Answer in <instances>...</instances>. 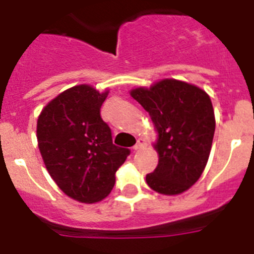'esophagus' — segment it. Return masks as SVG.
Instances as JSON below:
<instances>
[{"mask_svg":"<svg viewBox=\"0 0 254 254\" xmlns=\"http://www.w3.org/2000/svg\"><path fill=\"white\" fill-rule=\"evenodd\" d=\"M145 145H146L145 140H143V138H138L137 143H136V145H134V146H133V150H134V151H138V150L142 149V147L145 146Z\"/></svg>","mask_w":254,"mask_h":254,"instance_id":"obj_1","label":"esophagus"}]
</instances>
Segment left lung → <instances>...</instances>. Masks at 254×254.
Masks as SVG:
<instances>
[{"instance_id":"left-lung-1","label":"left lung","mask_w":254,"mask_h":254,"mask_svg":"<svg viewBox=\"0 0 254 254\" xmlns=\"http://www.w3.org/2000/svg\"><path fill=\"white\" fill-rule=\"evenodd\" d=\"M150 114L158 132L155 170L146 176L150 188L161 194H179L193 186L210 156L215 114L210 96L199 87L165 78L149 89L131 90Z\"/></svg>"}]
</instances>
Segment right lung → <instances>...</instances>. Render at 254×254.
Listing matches in <instances>:
<instances>
[{
  "instance_id": "obj_1",
  "label": "right lung",
  "mask_w": 254,
  "mask_h": 254,
  "mask_svg": "<svg viewBox=\"0 0 254 254\" xmlns=\"http://www.w3.org/2000/svg\"><path fill=\"white\" fill-rule=\"evenodd\" d=\"M107 95L77 85L51 100L38 118V146L47 170L78 202H99L111 193L116 172L131 152L114 145L100 117Z\"/></svg>"
}]
</instances>
